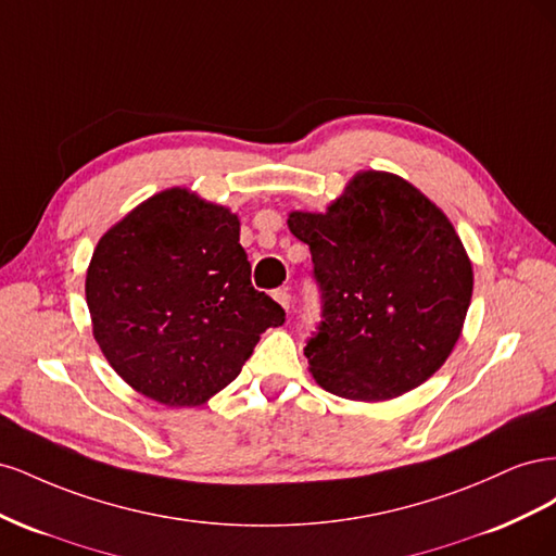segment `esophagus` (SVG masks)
Listing matches in <instances>:
<instances>
[{"label":"esophagus","instance_id":"34e87169","mask_svg":"<svg viewBox=\"0 0 556 556\" xmlns=\"http://www.w3.org/2000/svg\"><path fill=\"white\" fill-rule=\"evenodd\" d=\"M274 299L278 301V304H280L285 311H290V292H288V288L276 290V292H274Z\"/></svg>","mask_w":556,"mask_h":556}]
</instances>
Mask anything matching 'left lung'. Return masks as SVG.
Segmentation results:
<instances>
[{
    "label": "left lung",
    "mask_w": 556,
    "mask_h": 556,
    "mask_svg": "<svg viewBox=\"0 0 556 556\" xmlns=\"http://www.w3.org/2000/svg\"><path fill=\"white\" fill-rule=\"evenodd\" d=\"M323 319L306 341L327 392L384 401L429 380L459 341L473 268L441 208L399 176L364 172L327 213H292Z\"/></svg>",
    "instance_id": "8db88e82"
}]
</instances>
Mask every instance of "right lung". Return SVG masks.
<instances>
[{
  "label": "right lung",
  "instance_id": "add662e5",
  "mask_svg": "<svg viewBox=\"0 0 556 556\" xmlns=\"http://www.w3.org/2000/svg\"><path fill=\"white\" fill-rule=\"evenodd\" d=\"M92 333L134 390L199 406L241 374L276 301L252 288L239 217L188 190L143 201L97 243L86 278Z\"/></svg>",
  "mask_w": 556,
  "mask_h": 556
}]
</instances>
